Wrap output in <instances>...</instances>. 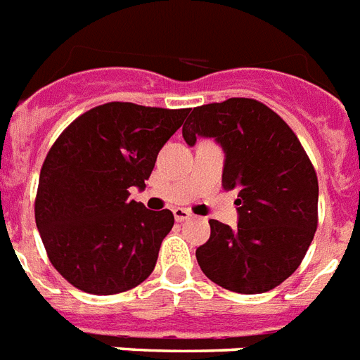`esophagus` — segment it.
<instances>
[{
  "mask_svg": "<svg viewBox=\"0 0 360 360\" xmlns=\"http://www.w3.org/2000/svg\"><path fill=\"white\" fill-rule=\"evenodd\" d=\"M172 214H174V219H176L178 223H184V221L191 219V214L184 208H174L172 210Z\"/></svg>",
  "mask_w": 360,
  "mask_h": 360,
  "instance_id": "1",
  "label": "esophagus"
}]
</instances>
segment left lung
<instances>
[{
	"label": "left lung",
	"instance_id": "left-lung-1",
	"mask_svg": "<svg viewBox=\"0 0 360 360\" xmlns=\"http://www.w3.org/2000/svg\"><path fill=\"white\" fill-rule=\"evenodd\" d=\"M182 135L189 146L197 137L223 146V188L238 191V229L210 219V240L197 249L204 275L238 294H264L284 283L318 226V176L297 135L252 98L195 108Z\"/></svg>",
	"mask_w": 360,
	"mask_h": 360
}]
</instances>
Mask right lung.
Segmentation results:
<instances>
[{"mask_svg":"<svg viewBox=\"0 0 360 360\" xmlns=\"http://www.w3.org/2000/svg\"><path fill=\"white\" fill-rule=\"evenodd\" d=\"M188 113L109 102L79 115L51 145L34 221L48 258L72 286L120 294L154 271L174 215L146 210L130 189L145 188L158 152Z\"/></svg>","mask_w":360,"mask_h":360,"instance_id":"add662e5","label":"right lung"}]
</instances>
